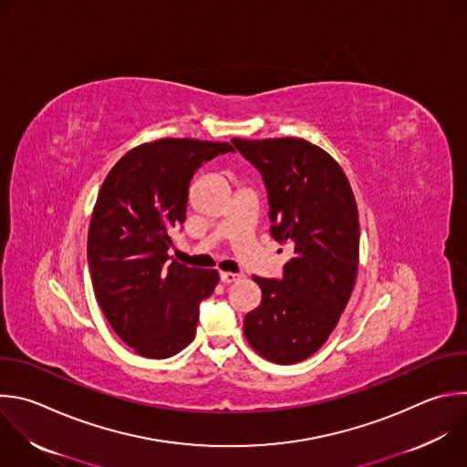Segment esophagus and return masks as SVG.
I'll return each mask as SVG.
<instances>
[{
    "mask_svg": "<svg viewBox=\"0 0 467 467\" xmlns=\"http://www.w3.org/2000/svg\"><path fill=\"white\" fill-rule=\"evenodd\" d=\"M238 278H240V275H236V273H225V271L220 273V280H222L223 284H233V282H236Z\"/></svg>",
    "mask_w": 467,
    "mask_h": 467,
    "instance_id": "34e87169",
    "label": "esophagus"
}]
</instances>
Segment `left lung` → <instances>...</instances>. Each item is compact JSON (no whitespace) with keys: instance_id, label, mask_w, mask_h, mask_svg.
Wrapping results in <instances>:
<instances>
[{"instance_id":"8db88e82","label":"left lung","mask_w":467,"mask_h":467,"mask_svg":"<svg viewBox=\"0 0 467 467\" xmlns=\"http://www.w3.org/2000/svg\"><path fill=\"white\" fill-rule=\"evenodd\" d=\"M262 174L271 236L293 249L282 280L253 276L262 302L245 316L251 348L276 365L314 356L352 295L359 262L358 205L339 163L300 137L233 139Z\"/></svg>"}]
</instances>
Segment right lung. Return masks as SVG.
<instances>
[{
	"mask_svg": "<svg viewBox=\"0 0 467 467\" xmlns=\"http://www.w3.org/2000/svg\"><path fill=\"white\" fill-rule=\"evenodd\" d=\"M229 142L158 139L126 151L106 176L88 233L97 302L113 332L139 356L167 359L196 336L200 302L216 269L169 262L172 229L185 222L194 172Z\"/></svg>",
	"mask_w": 467,
	"mask_h": 467,
	"instance_id": "add662e5",
	"label": "right lung"
}]
</instances>
